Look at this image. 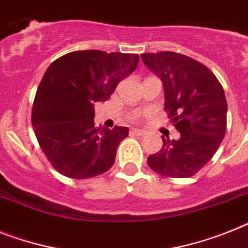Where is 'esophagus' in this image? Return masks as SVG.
<instances>
[{
  "label": "esophagus",
  "mask_w": 248,
  "mask_h": 248,
  "mask_svg": "<svg viewBox=\"0 0 248 248\" xmlns=\"http://www.w3.org/2000/svg\"><path fill=\"white\" fill-rule=\"evenodd\" d=\"M131 135H137V136H142V135H146V131L140 130V128H132L130 131Z\"/></svg>",
  "instance_id": "1"
}]
</instances>
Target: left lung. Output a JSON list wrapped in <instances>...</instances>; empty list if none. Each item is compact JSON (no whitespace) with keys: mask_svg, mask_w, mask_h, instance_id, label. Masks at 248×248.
<instances>
[{"mask_svg":"<svg viewBox=\"0 0 248 248\" xmlns=\"http://www.w3.org/2000/svg\"><path fill=\"white\" fill-rule=\"evenodd\" d=\"M143 64L163 82L169 118L178 140L163 136L159 153L147 164L168 178L193 176L213 157L224 139L227 101L213 73L197 60L172 51L142 54Z\"/></svg>","mask_w":248,"mask_h":248,"instance_id":"obj_1","label":"left lung"}]
</instances>
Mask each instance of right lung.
I'll list each match as a JSON object with an SVG mask.
<instances>
[{
  "instance_id": "1",
  "label": "right lung",
  "mask_w": 248,
  "mask_h": 248,
  "mask_svg": "<svg viewBox=\"0 0 248 248\" xmlns=\"http://www.w3.org/2000/svg\"><path fill=\"white\" fill-rule=\"evenodd\" d=\"M137 54L73 51L50 64L36 91L31 122L39 145L63 175L88 179L111 169L128 128L94 126V103L134 72Z\"/></svg>"
}]
</instances>
